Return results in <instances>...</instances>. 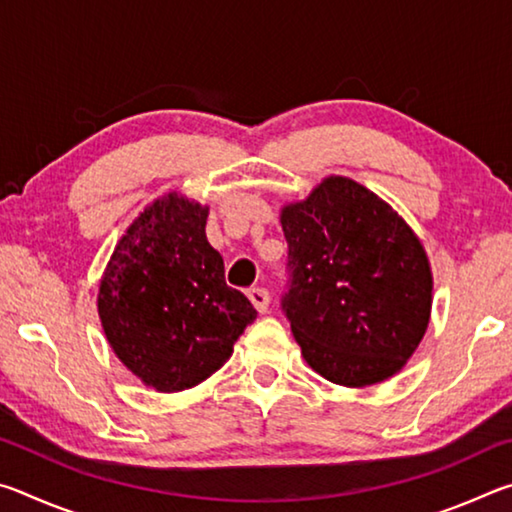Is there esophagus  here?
Here are the masks:
<instances>
[{"mask_svg": "<svg viewBox=\"0 0 512 512\" xmlns=\"http://www.w3.org/2000/svg\"><path fill=\"white\" fill-rule=\"evenodd\" d=\"M248 298H250V302H253V307L259 311V314H266L268 302H271V293H268L266 289H250Z\"/></svg>", "mask_w": 512, "mask_h": 512, "instance_id": "esophagus-1", "label": "esophagus"}]
</instances>
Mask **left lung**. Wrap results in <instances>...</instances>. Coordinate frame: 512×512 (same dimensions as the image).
<instances>
[{
  "instance_id": "1",
  "label": "left lung",
  "mask_w": 512,
  "mask_h": 512,
  "mask_svg": "<svg viewBox=\"0 0 512 512\" xmlns=\"http://www.w3.org/2000/svg\"><path fill=\"white\" fill-rule=\"evenodd\" d=\"M291 289L282 309L320 377L363 388L397 375L429 327L433 273L420 237L384 198L327 176L282 205Z\"/></svg>"
}]
</instances>
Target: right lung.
I'll use <instances>...</instances> for the list:
<instances>
[{"label": "right lung", "mask_w": 512, "mask_h": 512, "mask_svg": "<svg viewBox=\"0 0 512 512\" xmlns=\"http://www.w3.org/2000/svg\"><path fill=\"white\" fill-rule=\"evenodd\" d=\"M207 214L180 192L155 198L121 235L99 282L112 352L158 393L214 375L257 318L244 293L225 284L223 257L205 237Z\"/></svg>", "instance_id": "right-lung-1"}]
</instances>
